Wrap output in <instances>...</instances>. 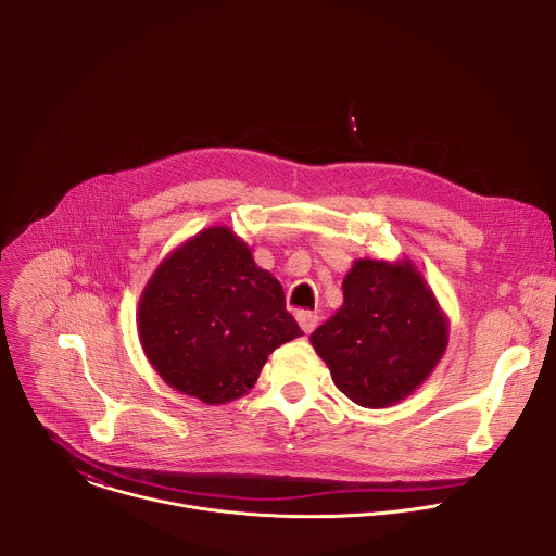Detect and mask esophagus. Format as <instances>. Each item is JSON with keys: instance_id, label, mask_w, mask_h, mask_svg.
<instances>
[{"instance_id": "esophagus-1", "label": "esophagus", "mask_w": 556, "mask_h": 556, "mask_svg": "<svg viewBox=\"0 0 556 556\" xmlns=\"http://www.w3.org/2000/svg\"><path fill=\"white\" fill-rule=\"evenodd\" d=\"M298 323H300V327L306 331V333H311L315 327H317L318 317L315 313H311V311H298Z\"/></svg>"}]
</instances>
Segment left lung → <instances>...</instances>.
Listing matches in <instances>:
<instances>
[{
  "mask_svg": "<svg viewBox=\"0 0 556 556\" xmlns=\"http://www.w3.org/2000/svg\"><path fill=\"white\" fill-rule=\"evenodd\" d=\"M342 306L311 333L336 388L355 404L386 408L410 396L441 362L450 320L410 258H357Z\"/></svg>",
  "mask_w": 556,
  "mask_h": 556,
  "instance_id": "obj_1",
  "label": "left lung"
}]
</instances>
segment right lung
<instances>
[{
  "label": "right lung",
  "instance_id": "1",
  "mask_svg": "<svg viewBox=\"0 0 556 556\" xmlns=\"http://www.w3.org/2000/svg\"><path fill=\"white\" fill-rule=\"evenodd\" d=\"M143 353L160 379L205 404L254 388L269 353L304 336L282 285L229 227H210L170 250L137 311Z\"/></svg>",
  "mask_w": 556,
  "mask_h": 556
}]
</instances>
